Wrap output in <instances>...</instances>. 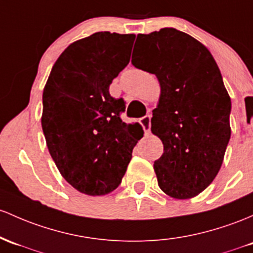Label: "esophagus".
I'll list each match as a JSON object with an SVG mask.
<instances>
[{"label":"esophagus","mask_w":253,"mask_h":253,"mask_svg":"<svg viewBox=\"0 0 253 253\" xmlns=\"http://www.w3.org/2000/svg\"><path fill=\"white\" fill-rule=\"evenodd\" d=\"M140 124H141V126H143L145 134H149L150 127H151V115L144 116V118L140 120Z\"/></svg>","instance_id":"34e87169"}]
</instances>
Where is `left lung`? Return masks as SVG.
<instances>
[{"label": "left lung", "instance_id": "obj_1", "mask_svg": "<svg viewBox=\"0 0 253 253\" xmlns=\"http://www.w3.org/2000/svg\"><path fill=\"white\" fill-rule=\"evenodd\" d=\"M135 44L139 59L132 55V63L161 86L151 118L163 144L154 163L158 186L175 199L193 198L217 175L230 138L232 103L221 72L204 44L175 29L138 35Z\"/></svg>", "mask_w": 253, "mask_h": 253}]
</instances>
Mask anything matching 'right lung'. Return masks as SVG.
<instances>
[{"mask_svg": "<svg viewBox=\"0 0 253 253\" xmlns=\"http://www.w3.org/2000/svg\"><path fill=\"white\" fill-rule=\"evenodd\" d=\"M134 35L96 32L73 42L52 66L43 90L42 128L63 179L79 192L104 196L120 185L141 125L125 124V102L109 95L128 65Z\"/></svg>", "mask_w": 253, "mask_h": 253, "instance_id": "add662e5", "label": "right lung"}]
</instances>
